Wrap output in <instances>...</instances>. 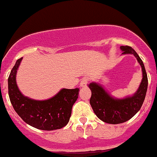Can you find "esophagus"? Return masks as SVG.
Returning a JSON list of instances; mask_svg holds the SVG:
<instances>
[{"instance_id":"34e87169","label":"esophagus","mask_w":157,"mask_h":157,"mask_svg":"<svg viewBox=\"0 0 157 157\" xmlns=\"http://www.w3.org/2000/svg\"><path fill=\"white\" fill-rule=\"evenodd\" d=\"M89 82V78H88L85 77V78H82L80 81V86L81 87H85L86 86L87 83Z\"/></svg>"}]
</instances>
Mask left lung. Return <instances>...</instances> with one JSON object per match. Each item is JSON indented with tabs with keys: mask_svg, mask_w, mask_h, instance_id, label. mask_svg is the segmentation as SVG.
<instances>
[{
	"mask_svg": "<svg viewBox=\"0 0 157 157\" xmlns=\"http://www.w3.org/2000/svg\"><path fill=\"white\" fill-rule=\"evenodd\" d=\"M123 54H133L142 69V80L138 91L132 96L123 99L112 98L102 86L95 82L89 84L91 90L90 100L91 107L96 116L107 123L119 124L124 123L133 117L140 110L146 94L148 78L145 66L138 53L130 46H120Z\"/></svg>",
	"mask_w": 157,
	"mask_h": 157,
	"instance_id": "obj_1",
	"label": "left lung"
}]
</instances>
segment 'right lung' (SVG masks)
Here are the masks:
<instances>
[{
  "mask_svg": "<svg viewBox=\"0 0 157 157\" xmlns=\"http://www.w3.org/2000/svg\"><path fill=\"white\" fill-rule=\"evenodd\" d=\"M22 58L17 59L8 77V95L14 109L29 125L43 130L60 129L67 124L72 106L78 97L79 89H62L56 96L45 101L24 97L18 89L16 75Z\"/></svg>",
  "mask_w": 157,
  "mask_h": 157,
  "instance_id": "right-lung-1",
  "label": "right lung"
}]
</instances>
